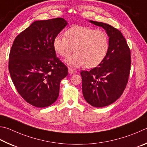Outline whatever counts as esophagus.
I'll return each mask as SVG.
<instances>
[{
    "label": "esophagus",
    "mask_w": 147,
    "mask_h": 147,
    "mask_svg": "<svg viewBox=\"0 0 147 147\" xmlns=\"http://www.w3.org/2000/svg\"><path fill=\"white\" fill-rule=\"evenodd\" d=\"M68 72L69 74H75L77 73V71L74 70V69L71 68H68Z\"/></svg>",
    "instance_id": "obj_1"
}]
</instances>
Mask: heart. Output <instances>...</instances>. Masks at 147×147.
I'll list each match as a JSON object with an SVG mask.
<instances>
[{"instance_id":"b5f03b06","label":"heart","mask_w":147,"mask_h":147,"mask_svg":"<svg viewBox=\"0 0 147 147\" xmlns=\"http://www.w3.org/2000/svg\"><path fill=\"white\" fill-rule=\"evenodd\" d=\"M65 37L57 35L53 38V48L61 57L68 56L75 49L76 53L65 59L73 67L85 64L87 68L96 66L104 60L109 48L107 33L83 26H73L67 30Z\"/></svg>"}]
</instances>
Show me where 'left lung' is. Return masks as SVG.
<instances>
[{"mask_svg": "<svg viewBox=\"0 0 147 147\" xmlns=\"http://www.w3.org/2000/svg\"><path fill=\"white\" fill-rule=\"evenodd\" d=\"M90 22L106 30L109 48L98 66L81 72L82 90L88 103L104 107L119 99L125 90L130 71V50L119 30L106 23Z\"/></svg>", "mask_w": 147, "mask_h": 147, "instance_id": "8db88e82", "label": "left lung"}]
</instances>
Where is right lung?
I'll use <instances>...</instances> for the list:
<instances>
[{
  "label": "right lung",
  "mask_w": 147,
  "mask_h": 147,
  "mask_svg": "<svg viewBox=\"0 0 147 147\" xmlns=\"http://www.w3.org/2000/svg\"><path fill=\"white\" fill-rule=\"evenodd\" d=\"M68 24L63 18L33 22L17 36L10 50L9 71L26 101L45 108L57 99L68 68L56 57L53 40Z\"/></svg>",
  "instance_id": "obj_1"
}]
</instances>
